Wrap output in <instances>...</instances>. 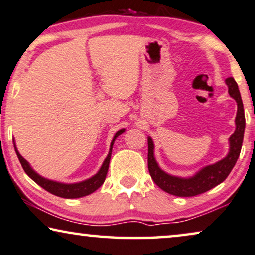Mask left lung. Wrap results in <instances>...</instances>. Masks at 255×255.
Instances as JSON below:
<instances>
[{"instance_id": "obj_1", "label": "left lung", "mask_w": 255, "mask_h": 255, "mask_svg": "<svg viewBox=\"0 0 255 255\" xmlns=\"http://www.w3.org/2000/svg\"><path fill=\"white\" fill-rule=\"evenodd\" d=\"M229 88V95L237 102V116H236V130L230 136V151L228 156L220 162L213 165H208L200 170L198 173L191 178H179L167 174L157 164L153 156V142L148 137V168L155 184L162 188L164 192L175 196H195L216 187L223 182L230 174L232 168L238 159L242 150L244 131H245V113H244L243 100L240 97L238 84L234 77H228L225 80Z\"/></svg>"}]
</instances>
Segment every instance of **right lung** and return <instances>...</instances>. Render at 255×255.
<instances>
[{
    "label": "right lung",
    "instance_id": "1",
    "mask_svg": "<svg viewBox=\"0 0 255 255\" xmlns=\"http://www.w3.org/2000/svg\"><path fill=\"white\" fill-rule=\"evenodd\" d=\"M125 131V129H121L114 135V137L111 142V148L109 151V155L104 160V163L100 167V170L97 172V173L91 177L90 179H87V180L81 181V182H76V184H62V182H56L53 180H48V179L42 178L41 175H39L37 172L33 171V168L30 166V164L27 163L26 159H24L23 157L20 156V153L18 152V150L16 148V144L13 143L15 145V150L17 153V157H18L19 162L21 164V167L24 168L25 173H26L28 177H30L32 180L42 187L46 191L52 193L56 196H60V198H64V199H77V198H82V196H87L89 194H91L95 191H97L100 186L104 184L105 181L107 171H109V165H110V159H111V155H112V148L114 144V141L118 136L123 134Z\"/></svg>",
    "mask_w": 255,
    "mask_h": 255
}]
</instances>
